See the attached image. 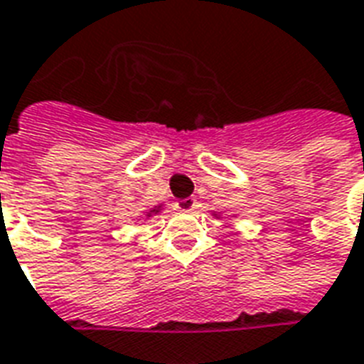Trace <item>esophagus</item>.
Instances as JSON below:
<instances>
[{"instance_id": "esophagus-1", "label": "esophagus", "mask_w": 364, "mask_h": 364, "mask_svg": "<svg viewBox=\"0 0 364 364\" xmlns=\"http://www.w3.org/2000/svg\"><path fill=\"white\" fill-rule=\"evenodd\" d=\"M175 208L183 210V212H191V210L198 208V203H196L193 196H189V198H181V200H177V203H175Z\"/></svg>"}]
</instances>
